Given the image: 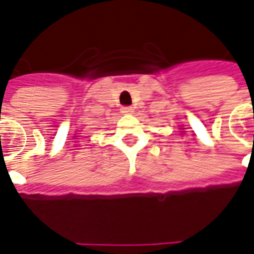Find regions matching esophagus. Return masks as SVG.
Masks as SVG:
<instances>
[{"mask_svg": "<svg viewBox=\"0 0 254 254\" xmlns=\"http://www.w3.org/2000/svg\"><path fill=\"white\" fill-rule=\"evenodd\" d=\"M122 113H124V114H133V107H130V106L122 107Z\"/></svg>", "mask_w": 254, "mask_h": 254, "instance_id": "obj_1", "label": "esophagus"}]
</instances>
